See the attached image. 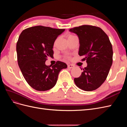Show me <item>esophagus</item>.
<instances>
[{"mask_svg": "<svg viewBox=\"0 0 127 127\" xmlns=\"http://www.w3.org/2000/svg\"><path fill=\"white\" fill-rule=\"evenodd\" d=\"M68 67L69 68H74V65L69 64L68 65Z\"/></svg>", "mask_w": 127, "mask_h": 127, "instance_id": "1", "label": "esophagus"}]
</instances>
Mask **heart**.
Here are the masks:
<instances>
[{"mask_svg": "<svg viewBox=\"0 0 127 127\" xmlns=\"http://www.w3.org/2000/svg\"><path fill=\"white\" fill-rule=\"evenodd\" d=\"M74 36V35H71V34H69V35H67V38H68V39H69V38L71 37Z\"/></svg>", "mask_w": 127, "mask_h": 127, "instance_id": "heart-1", "label": "heart"}]
</instances>
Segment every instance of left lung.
<instances>
[{
    "instance_id": "obj_1",
    "label": "left lung",
    "mask_w": 127,
    "mask_h": 127,
    "mask_svg": "<svg viewBox=\"0 0 127 127\" xmlns=\"http://www.w3.org/2000/svg\"><path fill=\"white\" fill-rule=\"evenodd\" d=\"M79 40L78 54L86 60L87 66L79 77L74 78L76 85L85 91L96 90L106 80L113 62L112 46L107 34L99 27L84 25L69 30ZM82 69V70H83Z\"/></svg>"
}]
</instances>
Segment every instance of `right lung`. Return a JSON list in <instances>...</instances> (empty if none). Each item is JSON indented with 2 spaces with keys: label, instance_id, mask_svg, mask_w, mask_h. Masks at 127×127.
Masks as SVG:
<instances>
[{
  "label": "right lung",
  "instance_id": "right-lung-1",
  "mask_svg": "<svg viewBox=\"0 0 127 127\" xmlns=\"http://www.w3.org/2000/svg\"><path fill=\"white\" fill-rule=\"evenodd\" d=\"M65 29L35 26L24 30L16 44L19 67L29 85L34 90L45 91L54 87L60 70L67 67L61 61L51 66L45 61L53 57V46Z\"/></svg>",
  "mask_w": 127,
  "mask_h": 127
}]
</instances>
